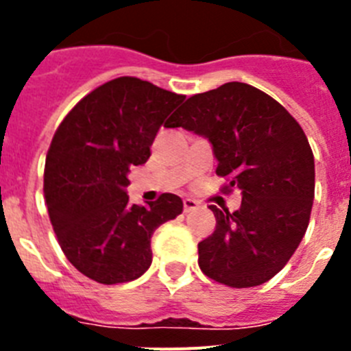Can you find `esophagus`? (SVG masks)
Returning <instances> with one entry per match:
<instances>
[{"instance_id":"esophagus-1","label":"esophagus","mask_w":351,"mask_h":351,"mask_svg":"<svg viewBox=\"0 0 351 351\" xmlns=\"http://www.w3.org/2000/svg\"><path fill=\"white\" fill-rule=\"evenodd\" d=\"M182 207H184V213H190V210L197 209L198 202L193 200V198H184V200H182Z\"/></svg>"}]
</instances>
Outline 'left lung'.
I'll use <instances>...</instances> for the list:
<instances>
[{"mask_svg": "<svg viewBox=\"0 0 351 351\" xmlns=\"http://www.w3.org/2000/svg\"><path fill=\"white\" fill-rule=\"evenodd\" d=\"M210 141L216 173L243 193L234 213L209 206L216 228L198 243L204 274L232 288L258 287L302 241L315 198V158L300 125L267 93L244 82L190 96L170 128Z\"/></svg>", "mask_w": 351, "mask_h": 351, "instance_id": "1", "label": "left lung"}]
</instances>
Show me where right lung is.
Listing matches in <instances>:
<instances>
[{
  "label": "right lung",
  "instance_id": "obj_1",
  "mask_svg": "<svg viewBox=\"0 0 351 351\" xmlns=\"http://www.w3.org/2000/svg\"><path fill=\"white\" fill-rule=\"evenodd\" d=\"M182 100L147 80L117 77L84 96L56 130L43 172L49 218L68 262L96 283L144 274L154 230L181 214L178 195L137 206L125 188Z\"/></svg>",
  "mask_w": 351,
  "mask_h": 351
}]
</instances>
